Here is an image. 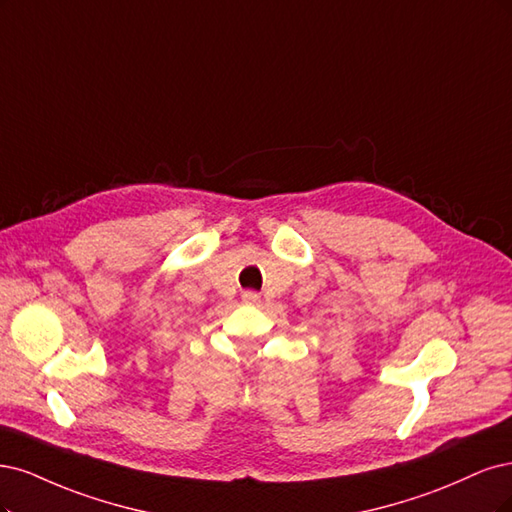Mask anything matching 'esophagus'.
I'll use <instances>...</instances> for the list:
<instances>
[{
	"instance_id": "esophagus-1",
	"label": "esophagus",
	"mask_w": 512,
	"mask_h": 512,
	"mask_svg": "<svg viewBox=\"0 0 512 512\" xmlns=\"http://www.w3.org/2000/svg\"><path fill=\"white\" fill-rule=\"evenodd\" d=\"M242 300H244L246 304H257V302H259V293H257V291H244V293H242Z\"/></svg>"
}]
</instances>
